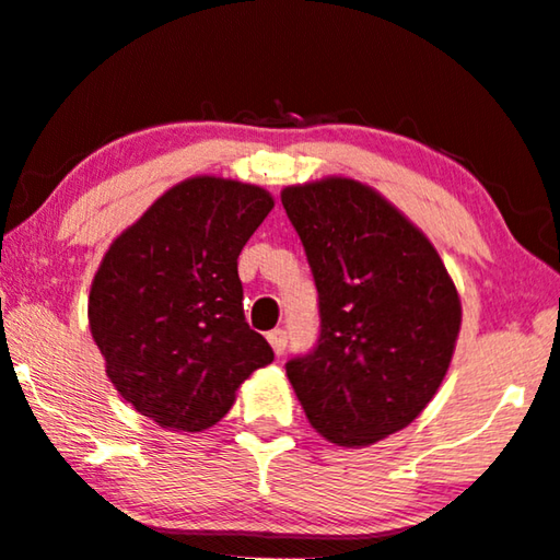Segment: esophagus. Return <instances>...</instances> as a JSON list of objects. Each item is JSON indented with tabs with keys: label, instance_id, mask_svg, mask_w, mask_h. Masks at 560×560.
I'll return each instance as SVG.
<instances>
[{
	"label": "esophagus",
	"instance_id": "obj_1",
	"mask_svg": "<svg viewBox=\"0 0 560 560\" xmlns=\"http://www.w3.org/2000/svg\"><path fill=\"white\" fill-rule=\"evenodd\" d=\"M267 340L271 343L273 353H277V355H283V350H287V330H283V328H273L271 334L267 336Z\"/></svg>",
	"mask_w": 560,
	"mask_h": 560
}]
</instances>
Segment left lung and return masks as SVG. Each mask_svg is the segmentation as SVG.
Masks as SVG:
<instances>
[{"mask_svg": "<svg viewBox=\"0 0 560 560\" xmlns=\"http://www.w3.org/2000/svg\"><path fill=\"white\" fill-rule=\"evenodd\" d=\"M314 271L320 336L287 375L308 422L338 447L410 424L450 371L462 326L438 249L393 202L350 177L281 189Z\"/></svg>", "mask_w": 560, "mask_h": 560, "instance_id": "1", "label": "left lung"}]
</instances>
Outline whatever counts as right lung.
I'll return each instance as SVG.
<instances>
[{
  "instance_id": "add662e5",
  "label": "right lung",
  "mask_w": 560,
  "mask_h": 560,
  "mask_svg": "<svg viewBox=\"0 0 560 560\" xmlns=\"http://www.w3.org/2000/svg\"><path fill=\"white\" fill-rule=\"evenodd\" d=\"M273 197L214 175L177 183L108 246L89 326L113 387L173 432H202L273 360L244 320L236 259Z\"/></svg>"
}]
</instances>
